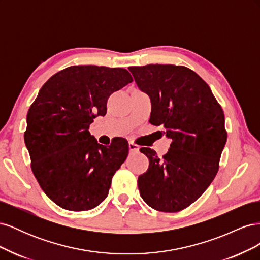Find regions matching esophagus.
<instances>
[{"mask_svg": "<svg viewBox=\"0 0 260 260\" xmlns=\"http://www.w3.org/2000/svg\"><path fill=\"white\" fill-rule=\"evenodd\" d=\"M139 148H140L139 145H137L136 143L129 142V149H130V152H138Z\"/></svg>", "mask_w": 260, "mask_h": 260, "instance_id": "34e87169", "label": "esophagus"}]
</instances>
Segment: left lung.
Here are the masks:
<instances>
[{"label": "left lung", "mask_w": 260, "mask_h": 260, "mask_svg": "<svg viewBox=\"0 0 260 260\" xmlns=\"http://www.w3.org/2000/svg\"><path fill=\"white\" fill-rule=\"evenodd\" d=\"M141 91L152 101L149 122L171 139L161 158L140 148L149 166L139 176L141 198L158 211L177 212L206 191L219 169L226 142L224 114L209 85L190 68L176 65L129 67Z\"/></svg>", "instance_id": "8db88e82"}]
</instances>
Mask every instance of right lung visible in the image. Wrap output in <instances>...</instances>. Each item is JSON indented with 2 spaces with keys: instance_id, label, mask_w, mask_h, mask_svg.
<instances>
[{
  "instance_id": "add662e5",
  "label": "right lung",
  "mask_w": 260,
  "mask_h": 260,
  "mask_svg": "<svg viewBox=\"0 0 260 260\" xmlns=\"http://www.w3.org/2000/svg\"><path fill=\"white\" fill-rule=\"evenodd\" d=\"M133 79L127 69L70 66L46 81L27 114L25 143L43 192L59 207L90 210L108 195L129 153L127 140L99 144L89 127L107 100Z\"/></svg>"
}]
</instances>
